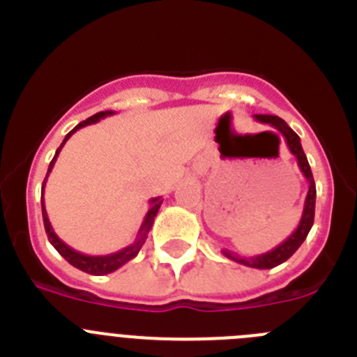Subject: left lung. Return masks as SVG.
Here are the masks:
<instances>
[{
    "label": "left lung",
    "mask_w": 357,
    "mask_h": 357,
    "mask_svg": "<svg viewBox=\"0 0 357 357\" xmlns=\"http://www.w3.org/2000/svg\"><path fill=\"white\" fill-rule=\"evenodd\" d=\"M254 118L255 121L266 123V125H270L272 128H275V130L284 137L289 151L296 157V164H298L302 175L305 176V181H307L309 184L301 222H298L296 229L293 230V234L288 236V238L280 243V245H277V247L272 248V250L264 252V254L252 255V257H241V255L232 254V252L229 250H222V254L225 255V257L236 261V263L245 264V266H250V268H259V270H270V268H275L279 266V264L284 263V261H288L289 257L298 250V247L304 243V239L307 238L309 230H311V227H313V222H314L317 185H314V178H313V173H311V168H309L307 157H305L304 150H302L301 137H298V135L288 127V123H286L284 119H280L279 116H272V114H255Z\"/></svg>",
    "instance_id": "8db88e82"
}]
</instances>
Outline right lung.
Masks as SVG:
<instances>
[{
    "label": "right lung",
    "mask_w": 357,
    "mask_h": 357,
    "mask_svg": "<svg viewBox=\"0 0 357 357\" xmlns=\"http://www.w3.org/2000/svg\"><path fill=\"white\" fill-rule=\"evenodd\" d=\"M112 114H114V110H102V112H96V114L91 116V118H87L85 121L78 123L77 127L73 128V130L69 132L68 135H66L61 146L56 148L55 157H53L52 162H50L48 173H46V178H44V182H43V191H40V193H43V200H40V206H43L44 229H46V234H48L50 243H52L53 247H55V250L59 252V254H61L69 264H73V266L78 268V270H82V272L91 273V275H105V273L116 272V270H118V268H121L123 264H127L128 261L134 259L135 255L139 254V250H141V247L144 245V241H146L148 232H150L151 225H153V220H155L157 213H159V209H160V204H162V198H160V197L151 198L150 209H148L146 216H144L143 223H141L139 232H137V238H135V241L132 243V245H128V247H125V248H121V250L114 252V254H107V255L82 254V252H77L75 248H71L69 245H66V243L55 234V230H53L52 223H50V218H48V213H46V207H44V184H46V181H48L50 172H52L53 166H55L56 157H59V153H61V150H62V146L66 144V141H68L69 137L75 134V132L80 130V128H84V127H87V125L98 123L100 119L107 118V116H112Z\"/></svg>",
    "instance_id": "right-lung-1"
}]
</instances>
